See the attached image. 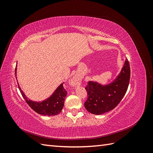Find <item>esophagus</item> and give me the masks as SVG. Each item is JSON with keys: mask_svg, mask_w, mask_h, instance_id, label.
<instances>
[{"mask_svg": "<svg viewBox=\"0 0 153 153\" xmlns=\"http://www.w3.org/2000/svg\"><path fill=\"white\" fill-rule=\"evenodd\" d=\"M78 80H79V79H78V78H76V77H75V78H73V84H77V82L78 81Z\"/></svg>", "mask_w": 153, "mask_h": 153, "instance_id": "1", "label": "esophagus"}]
</instances>
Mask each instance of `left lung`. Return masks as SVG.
I'll use <instances>...</instances> for the list:
<instances>
[{
    "instance_id": "obj_1",
    "label": "left lung",
    "mask_w": 153,
    "mask_h": 153,
    "mask_svg": "<svg viewBox=\"0 0 153 153\" xmlns=\"http://www.w3.org/2000/svg\"><path fill=\"white\" fill-rule=\"evenodd\" d=\"M130 79V67L126 59L117 78L108 85L89 81L85 87L87 100L84 106L88 112L100 115L113 110L126 94Z\"/></svg>"
}]
</instances>
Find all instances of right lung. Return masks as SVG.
I'll list each match as a JSON object with an SVG mask.
<instances>
[{
	"mask_svg": "<svg viewBox=\"0 0 153 153\" xmlns=\"http://www.w3.org/2000/svg\"><path fill=\"white\" fill-rule=\"evenodd\" d=\"M15 75L16 76V67L15 68ZM18 88L23 98L32 110H34L36 112L39 114L48 115V116L56 115L61 112L64 106V99L67 96V91L64 89L63 83L57 88L52 96H50L48 98L43 101H39V102L29 100L21 89L19 85H18Z\"/></svg>",
	"mask_w": 153,
	"mask_h": 153,
	"instance_id": "right-lung-1",
	"label": "right lung"
}]
</instances>
